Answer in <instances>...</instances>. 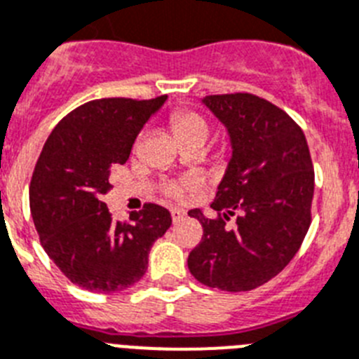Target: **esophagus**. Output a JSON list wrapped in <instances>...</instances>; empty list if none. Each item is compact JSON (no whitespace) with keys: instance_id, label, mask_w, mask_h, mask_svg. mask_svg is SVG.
Masks as SVG:
<instances>
[{"instance_id":"1","label":"esophagus","mask_w":359,"mask_h":359,"mask_svg":"<svg viewBox=\"0 0 359 359\" xmlns=\"http://www.w3.org/2000/svg\"><path fill=\"white\" fill-rule=\"evenodd\" d=\"M170 216H172V222H174V223L182 222L183 217H185V210H182V209H172V210H170Z\"/></svg>"}]
</instances>
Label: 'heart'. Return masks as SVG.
Returning a JSON list of instances; mask_svg holds the SVG:
<instances>
[{
	"label": "heart",
	"instance_id": "1",
	"mask_svg": "<svg viewBox=\"0 0 359 359\" xmlns=\"http://www.w3.org/2000/svg\"><path fill=\"white\" fill-rule=\"evenodd\" d=\"M170 130L182 145H189V143H203L205 145L210 134L209 121L194 110L174 112L170 116ZM189 189H191L189 183H172L167 187V192L170 196H182Z\"/></svg>",
	"mask_w": 359,
	"mask_h": 359
}]
</instances>
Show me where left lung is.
Wrapping results in <instances>:
<instances>
[{"label":"left lung","instance_id":"left-lung-1","mask_svg":"<svg viewBox=\"0 0 359 359\" xmlns=\"http://www.w3.org/2000/svg\"><path fill=\"white\" fill-rule=\"evenodd\" d=\"M203 103L229 130L232 158L210 205L217 217L189 210L203 238L187 263L207 287L252 290L280 274L305 240L314 196L311 152L299 125L271 101L236 92Z\"/></svg>","mask_w":359,"mask_h":359}]
</instances>
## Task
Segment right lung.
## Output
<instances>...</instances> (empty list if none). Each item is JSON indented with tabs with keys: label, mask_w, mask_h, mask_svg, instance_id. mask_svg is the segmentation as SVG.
Segmentation results:
<instances>
[{
	"label": "right lung",
	"mask_w": 359,
	"mask_h": 359,
	"mask_svg": "<svg viewBox=\"0 0 359 359\" xmlns=\"http://www.w3.org/2000/svg\"><path fill=\"white\" fill-rule=\"evenodd\" d=\"M165 100L88 101L61 119L39 154L29 191L34 225L48 258L81 289L109 294L142 280L150 247L172 223L156 203L116 222L101 201L112 189L110 167L127 161Z\"/></svg>",
	"instance_id": "right-lung-1"
}]
</instances>
